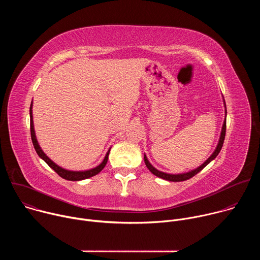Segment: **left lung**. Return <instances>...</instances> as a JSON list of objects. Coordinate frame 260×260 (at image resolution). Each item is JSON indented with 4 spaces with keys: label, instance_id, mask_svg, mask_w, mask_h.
<instances>
[{
    "label": "left lung",
    "instance_id": "8db88e82",
    "mask_svg": "<svg viewBox=\"0 0 260 260\" xmlns=\"http://www.w3.org/2000/svg\"><path fill=\"white\" fill-rule=\"evenodd\" d=\"M223 104H224V108H225V119L223 121V125H222V128H221V134H220V138H219V141H218V144L215 148L214 152L211 154V156L203 164L201 165L199 168L194 169V170H191L189 172H186V173H181V174H168V173H165V172H161V171H158L157 169H155L150 162L149 160H148L146 154H144V161H145V165L146 167L148 168V170H149L153 175L157 176L158 178H161V179H165V180H168V181H172V182H181V181H185V180H188L190 178H192L194 175H197L198 173H200L206 166H208L213 159L216 158V156L219 154L220 150L222 146H223V142H224V138H225V132H226V105H225V101H224V98H223Z\"/></svg>",
    "mask_w": 260,
    "mask_h": 260
}]
</instances>
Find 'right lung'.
I'll list each match as a JSON object with an SVG mask.
<instances>
[{
	"instance_id": "obj_1",
	"label": "right lung",
	"mask_w": 260,
	"mask_h": 260,
	"mask_svg": "<svg viewBox=\"0 0 260 260\" xmlns=\"http://www.w3.org/2000/svg\"><path fill=\"white\" fill-rule=\"evenodd\" d=\"M32 102L30 103V107H29V117H30V137H31V142L34 145L35 150L38 154L54 172H56L61 178L69 180V181H80V180H84V179H88L90 177L95 176L96 174H99L106 166L107 161H108V156L110 153V149L109 148L108 152L106 153V156L104 158V160L95 168L90 169V170H86V171H70V170H66L59 166H57L55 162H53L45 153L44 151L41 149V147L38 143V140L36 138V133H35V128H34V120H32Z\"/></svg>"
}]
</instances>
